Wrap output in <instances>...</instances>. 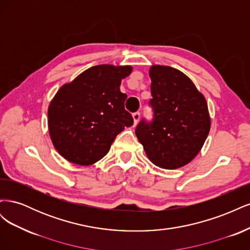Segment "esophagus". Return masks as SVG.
I'll return each mask as SVG.
<instances>
[{
  "instance_id": "obj_1",
  "label": "esophagus",
  "mask_w": 250,
  "mask_h": 250,
  "mask_svg": "<svg viewBox=\"0 0 250 250\" xmlns=\"http://www.w3.org/2000/svg\"><path fill=\"white\" fill-rule=\"evenodd\" d=\"M140 117H141V113L140 112H134L132 115V118H133V123H134V126L137 125L139 123V120H140Z\"/></svg>"
}]
</instances>
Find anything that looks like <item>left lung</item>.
Instances as JSON below:
<instances>
[{
	"label": "left lung",
	"instance_id": "obj_1",
	"mask_svg": "<svg viewBox=\"0 0 250 250\" xmlns=\"http://www.w3.org/2000/svg\"><path fill=\"white\" fill-rule=\"evenodd\" d=\"M151 123L142 120L135 135L149 160L163 169L184 167L199 153L210 129L206 98L192 80L167 65L150 67Z\"/></svg>",
	"mask_w": 250,
	"mask_h": 250
}]
</instances>
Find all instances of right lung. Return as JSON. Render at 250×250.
<instances>
[{
	"label": "right lung",
	"instance_id": "obj_1",
	"mask_svg": "<svg viewBox=\"0 0 250 250\" xmlns=\"http://www.w3.org/2000/svg\"><path fill=\"white\" fill-rule=\"evenodd\" d=\"M131 72V65H95L58 89L48 108V126L53 145L66 161L97 163L117 135L132 126L124 107L127 95L120 90Z\"/></svg>",
	"mask_w": 250,
	"mask_h": 250
}]
</instances>
